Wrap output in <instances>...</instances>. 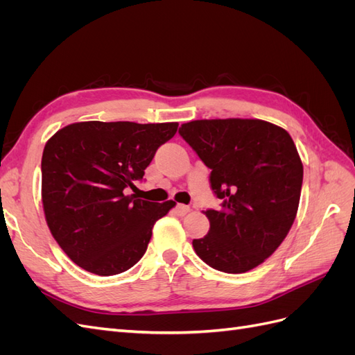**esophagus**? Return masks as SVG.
<instances>
[{
	"label": "esophagus",
	"instance_id": "esophagus-1",
	"mask_svg": "<svg viewBox=\"0 0 355 355\" xmlns=\"http://www.w3.org/2000/svg\"><path fill=\"white\" fill-rule=\"evenodd\" d=\"M189 207L188 206H185V204H178L176 206V213L179 214V216H185L187 213H189Z\"/></svg>",
	"mask_w": 355,
	"mask_h": 355
}]
</instances>
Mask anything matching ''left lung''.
Masks as SVG:
<instances>
[{
  "label": "left lung",
  "mask_w": 355,
  "mask_h": 355,
  "mask_svg": "<svg viewBox=\"0 0 355 355\" xmlns=\"http://www.w3.org/2000/svg\"><path fill=\"white\" fill-rule=\"evenodd\" d=\"M180 136L210 170L222 200L202 211L209 234L192 241L200 259L214 270L243 274L263 263L295 222L304 166L283 127L254 118L196 120Z\"/></svg>",
  "instance_id": "left-lung-1"
}]
</instances>
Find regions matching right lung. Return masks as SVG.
<instances>
[{"mask_svg": "<svg viewBox=\"0 0 355 355\" xmlns=\"http://www.w3.org/2000/svg\"><path fill=\"white\" fill-rule=\"evenodd\" d=\"M178 123L83 121L53 135L41 159V201L53 239L83 270L108 277L146 252L158 219L176 206L125 194Z\"/></svg>", "mask_w": 355, "mask_h": 355, "instance_id": "add662e5", "label": "right lung"}]
</instances>
